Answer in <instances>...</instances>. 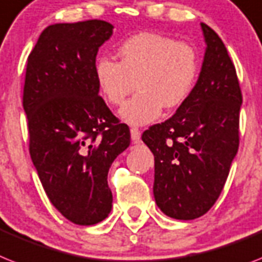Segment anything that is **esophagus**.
Instances as JSON below:
<instances>
[{
	"label": "esophagus",
	"mask_w": 262,
	"mask_h": 262,
	"mask_svg": "<svg viewBox=\"0 0 262 262\" xmlns=\"http://www.w3.org/2000/svg\"><path fill=\"white\" fill-rule=\"evenodd\" d=\"M131 139H133L134 143H139L140 140V129L136 128V127H131Z\"/></svg>",
	"instance_id": "1"
}]
</instances>
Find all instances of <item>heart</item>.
<instances>
[{
	"label": "heart",
	"mask_w": 262,
	"mask_h": 262,
	"mask_svg": "<svg viewBox=\"0 0 262 262\" xmlns=\"http://www.w3.org/2000/svg\"><path fill=\"white\" fill-rule=\"evenodd\" d=\"M119 62L101 57L95 66V76L101 96L111 105H120L138 88L120 110L129 124L154 122L162 108L175 110L193 92L200 75V57L193 45L159 33L135 34L118 49Z\"/></svg>",
	"instance_id": "b5f03b06"
}]
</instances>
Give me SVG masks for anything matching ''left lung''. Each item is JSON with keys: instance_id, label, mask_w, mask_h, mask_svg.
Instances as JSON below:
<instances>
[{"instance_id": "1", "label": "left lung", "mask_w": 262, "mask_h": 262, "mask_svg": "<svg viewBox=\"0 0 262 262\" xmlns=\"http://www.w3.org/2000/svg\"><path fill=\"white\" fill-rule=\"evenodd\" d=\"M201 27L207 48L193 92L171 118L142 135L154 154L155 202L185 221L215 204L239 144L243 94L234 64L218 34Z\"/></svg>"}]
</instances>
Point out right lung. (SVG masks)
<instances>
[{"label": "right lung", "instance_id": "obj_1", "mask_svg": "<svg viewBox=\"0 0 262 262\" xmlns=\"http://www.w3.org/2000/svg\"><path fill=\"white\" fill-rule=\"evenodd\" d=\"M112 28L101 19L55 24L28 57L23 105L30 158L52 205L76 225L110 214L108 170L131 138L99 96L95 76L97 51Z\"/></svg>", "mask_w": 262, "mask_h": 262}]
</instances>
